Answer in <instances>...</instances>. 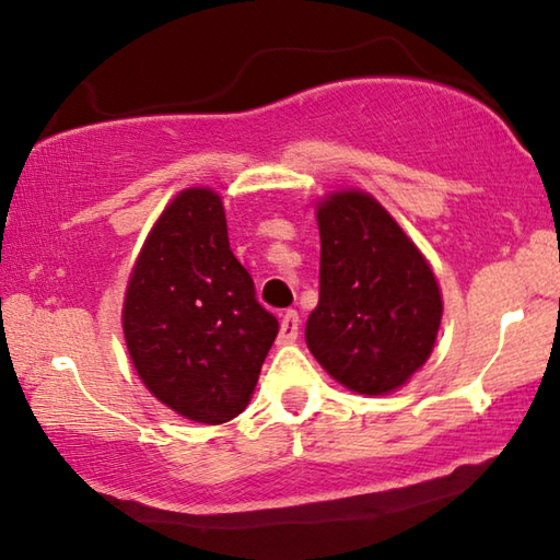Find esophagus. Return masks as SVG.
Masks as SVG:
<instances>
[{"label":"esophagus","mask_w":560,"mask_h":560,"mask_svg":"<svg viewBox=\"0 0 560 560\" xmlns=\"http://www.w3.org/2000/svg\"><path fill=\"white\" fill-rule=\"evenodd\" d=\"M299 336V314L287 312L279 324V343H294Z\"/></svg>","instance_id":"1"}]
</instances>
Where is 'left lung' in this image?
<instances>
[{
	"mask_svg": "<svg viewBox=\"0 0 560 560\" xmlns=\"http://www.w3.org/2000/svg\"><path fill=\"white\" fill-rule=\"evenodd\" d=\"M316 224L322 294L306 322L308 351L349 392L394 394L436 346L443 316L436 273L369 191L324 194Z\"/></svg>",
	"mask_w": 560,
	"mask_h": 560,
	"instance_id": "left-lung-1",
	"label": "left lung"
}]
</instances>
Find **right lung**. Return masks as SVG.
<instances>
[{"label": "right lung", "instance_id": "obj_1", "mask_svg": "<svg viewBox=\"0 0 560 560\" xmlns=\"http://www.w3.org/2000/svg\"><path fill=\"white\" fill-rule=\"evenodd\" d=\"M121 328L141 384L184 419L217 425L252 401L279 322L232 254L214 189H182L159 214L131 266Z\"/></svg>", "mask_w": 560, "mask_h": 560}]
</instances>
